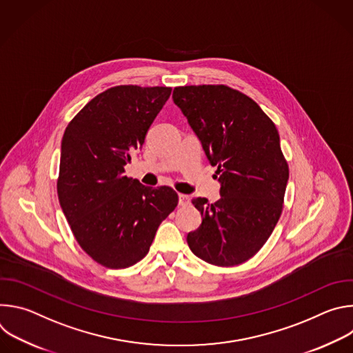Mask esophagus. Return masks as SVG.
Segmentation results:
<instances>
[{"label": "esophagus", "mask_w": 353, "mask_h": 353, "mask_svg": "<svg viewBox=\"0 0 353 353\" xmlns=\"http://www.w3.org/2000/svg\"><path fill=\"white\" fill-rule=\"evenodd\" d=\"M190 204V196L184 195V194H179V205L185 207Z\"/></svg>", "instance_id": "esophagus-1"}]
</instances>
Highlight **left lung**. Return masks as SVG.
Returning <instances> with one entry per match:
<instances>
[{
  "label": "left lung",
  "instance_id": "obj_1",
  "mask_svg": "<svg viewBox=\"0 0 353 353\" xmlns=\"http://www.w3.org/2000/svg\"><path fill=\"white\" fill-rule=\"evenodd\" d=\"M174 103L204 145L221 181V198H192L203 223L187 236L192 253L216 267L254 257L274 232L289 166L274 121L253 99L228 85L177 86Z\"/></svg>",
  "mask_w": 353,
  "mask_h": 353
}]
</instances>
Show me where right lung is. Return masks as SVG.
Returning a JSON list of instances; mask_svg holds the SVG:
<instances>
[{
  "label": "right lung",
  "instance_id": "obj_1",
  "mask_svg": "<svg viewBox=\"0 0 353 353\" xmlns=\"http://www.w3.org/2000/svg\"><path fill=\"white\" fill-rule=\"evenodd\" d=\"M172 93L169 86L119 85L88 102L61 142L57 194L78 244L97 264L128 268L149 251L177 192L124 176L131 154Z\"/></svg>",
  "mask_w": 353,
  "mask_h": 353
}]
</instances>
